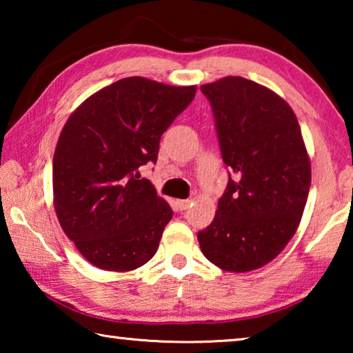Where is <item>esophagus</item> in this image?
Masks as SVG:
<instances>
[{
	"label": "esophagus",
	"instance_id": "34e87169",
	"mask_svg": "<svg viewBox=\"0 0 353 353\" xmlns=\"http://www.w3.org/2000/svg\"><path fill=\"white\" fill-rule=\"evenodd\" d=\"M191 201L190 199H182V201H177V207L181 208V210H187V208L190 207Z\"/></svg>",
	"mask_w": 353,
	"mask_h": 353
}]
</instances>
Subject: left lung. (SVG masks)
Masks as SVG:
<instances>
[{
    "label": "left lung",
    "mask_w": 353,
    "mask_h": 353,
    "mask_svg": "<svg viewBox=\"0 0 353 353\" xmlns=\"http://www.w3.org/2000/svg\"><path fill=\"white\" fill-rule=\"evenodd\" d=\"M201 90L234 179L199 246L224 271L259 270L294 236L307 204L312 165L301 128L290 104L254 81L227 76Z\"/></svg>",
    "instance_id": "obj_1"
}]
</instances>
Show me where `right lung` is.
Masks as SVG:
<instances>
[{
  "label": "right lung",
  "instance_id": "right-lung-1",
  "mask_svg": "<svg viewBox=\"0 0 353 353\" xmlns=\"http://www.w3.org/2000/svg\"><path fill=\"white\" fill-rule=\"evenodd\" d=\"M194 94L196 85L124 77L65 123L52 159V201L65 235L93 266L128 272L157 252L172 210L139 168L157 162L160 137Z\"/></svg>",
  "mask_w": 353,
  "mask_h": 353
}]
</instances>
